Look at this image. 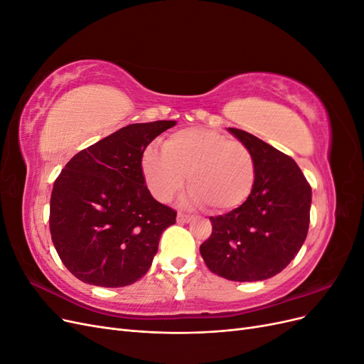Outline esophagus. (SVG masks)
Segmentation results:
<instances>
[{
  "label": "esophagus",
  "instance_id": "1",
  "mask_svg": "<svg viewBox=\"0 0 364 364\" xmlns=\"http://www.w3.org/2000/svg\"><path fill=\"white\" fill-rule=\"evenodd\" d=\"M193 220V215H188V214H183V213H179L178 214V222L179 223H188Z\"/></svg>",
  "mask_w": 364,
  "mask_h": 364
}]
</instances>
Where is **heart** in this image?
Returning <instances> with one entry per match:
<instances>
[{
	"label": "heart",
	"instance_id": "b5f03b06",
	"mask_svg": "<svg viewBox=\"0 0 364 364\" xmlns=\"http://www.w3.org/2000/svg\"><path fill=\"white\" fill-rule=\"evenodd\" d=\"M141 168L150 193L159 202L171 200L188 176V202L208 205L215 213L243 205L257 179L249 149L206 127L176 132L165 139L162 150L149 147Z\"/></svg>",
	"mask_w": 364,
	"mask_h": 364
}]
</instances>
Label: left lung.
Returning a JSON list of instances; mask_svg holds the SVG:
<instances>
[{
  "label": "left lung",
  "instance_id": "obj_1",
  "mask_svg": "<svg viewBox=\"0 0 364 364\" xmlns=\"http://www.w3.org/2000/svg\"><path fill=\"white\" fill-rule=\"evenodd\" d=\"M228 132L252 153L255 186L243 205L209 218L213 234L200 255L218 277L264 281L282 272L301 250L310 225L311 186L290 156L245 130Z\"/></svg>",
  "mask_w": 364,
  "mask_h": 364
}]
</instances>
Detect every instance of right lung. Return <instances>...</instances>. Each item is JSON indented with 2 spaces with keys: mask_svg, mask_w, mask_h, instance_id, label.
<instances>
[{
  "mask_svg": "<svg viewBox=\"0 0 364 364\" xmlns=\"http://www.w3.org/2000/svg\"><path fill=\"white\" fill-rule=\"evenodd\" d=\"M176 121L129 124L77 153L54 182L50 232L62 262L97 287H126L149 272L176 211L150 194L141 159Z\"/></svg>",
  "mask_w": 364,
  "mask_h": 364,
  "instance_id": "right-lung-1",
  "label": "right lung"
}]
</instances>
